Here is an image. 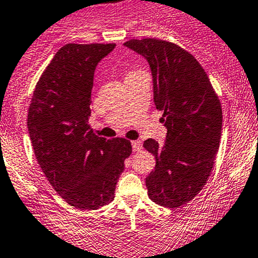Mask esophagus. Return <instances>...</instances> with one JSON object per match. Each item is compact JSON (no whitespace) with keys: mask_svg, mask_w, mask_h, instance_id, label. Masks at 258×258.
Instances as JSON below:
<instances>
[{"mask_svg":"<svg viewBox=\"0 0 258 258\" xmlns=\"http://www.w3.org/2000/svg\"><path fill=\"white\" fill-rule=\"evenodd\" d=\"M132 150L134 151H140L142 148V142L140 140H136V141H132Z\"/></svg>","mask_w":258,"mask_h":258,"instance_id":"1","label":"esophagus"}]
</instances>
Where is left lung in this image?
Returning a JSON list of instances; mask_svg holds the SVG:
<instances>
[{"label": "left lung", "mask_w": 258, "mask_h": 258, "mask_svg": "<svg viewBox=\"0 0 258 258\" xmlns=\"http://www.w3.org/2000/svg\"><path fill=\"white\" fill-rule=\"evenodd\" d=\"M148 62L153 102L167 128L163 145L146 140L156 157L146 177L148 197L163 207H178L196 197L212 170L222 132V110L206 72L191 53L156 38L123 43Z\"/></svg>", "instance_id": "obj_1"}]
</instances>
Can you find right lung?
Instances as JSON below:
<instances>
[{
    "label": "right lung",
    "instance_id": "add662e5",
    "mask_svg": "<svg viewBox=\"0 0 258 258\" xmlns=\"http://www.w3.org/2000/svg\"><path fill=\"white\" fill-rule=\"evenodd\" d=\"M114 43L58 49L33 92L27 128L38 165L49 183L77 210H97L114 199L131 142L96 136L88 126L97 64Z\"/></svg>",
    "mask_w": 258,
    "mask_h": 258
}]
</instances>
